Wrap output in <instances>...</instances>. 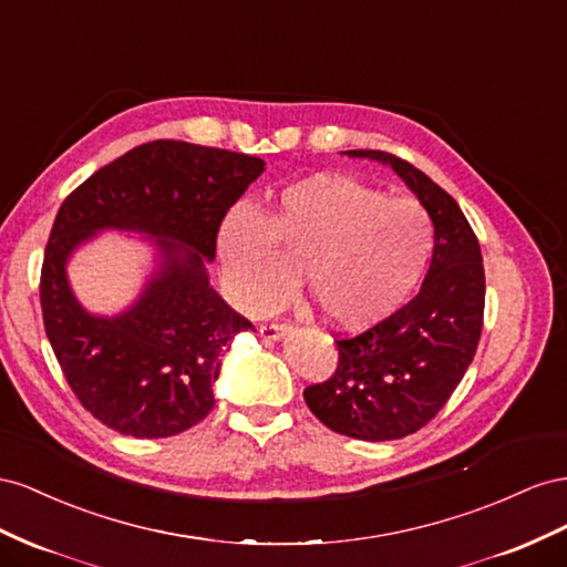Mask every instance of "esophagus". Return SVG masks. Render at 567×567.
Instances as JSON below:
<instances>
[{
	"label": "esophagus",
	"instance_id": "esophagus-1",
	"mask_svg": "<svg viewBox=\"0 0 567 567\" xmlns=\"http://www.w3.org/2000/svg\"><path fill=\"white\" fill-rule=\"evenodd\" d=\"M289 330H292V326H287V322H261V326H258V334L266 339H280Z\"/></svg>",
	"mask_w": 567,
	"mask_h": 567
}]
</instances>
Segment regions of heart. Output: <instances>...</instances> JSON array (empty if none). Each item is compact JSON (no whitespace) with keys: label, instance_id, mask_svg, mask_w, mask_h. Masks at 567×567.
Returning <instances> with one entry per match:
<instances>
[{"label":"heart","instance_id":"heart-1","mask_svg":"<svg viewBox=\"0 0 567 567\" xmlns=\"http://www.w3.org/2000/svg\"><path fill=\"white\" fill-rule=\"evenodd\" d=\"M432 247L423 206L347 175L289 185L268 216L235 208L218 235L225 292L241 311L278 306L299 270L303 292L344 330L394 313L423 278Z\"/></svg>","mask_w":567,"mask_h":567}]
</instances>
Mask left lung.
Wrapping results in <instances>:
<instances>
[{
  "instance_id": "obj_1",
  "label": "left lung",
  "mask_w": 567,
  "mask_h": 567,
  "mask_svg": "<svg viewBox=\"0 0 567 567\" xmlns=\"http://www.w3.org/2000/svg\"><path fill=\"white\" fill-rule=\"evenodd\" d=\"M390 164L434 223V251L420 292L359 334H337V370L303 390L330 430L365 442L401 440L444 409L473 363L484 322V266L461 206L430 177L390 152L351 150Z\"/></svg>"
}]
</instances>
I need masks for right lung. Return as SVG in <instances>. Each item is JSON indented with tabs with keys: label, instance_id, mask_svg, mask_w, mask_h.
Wrapping results in <instances>:
<instances>
[{
	"label": "right lung",
	"instance_id": "1",
	"mask_svg": "<svg viewBox=\"0 0 567 567\" xmlns=\"http://www.w3.org/2000/svg\"><path fill=\"white\" fill-rule=\"evenodd\" d=\"M264 166L249 154L154 140L63 199L40 272L42 320L63 378L102 425L158 440L212 413L220 353L254 326L208 287L204 264L216 256L220 223ZM100 227L156 234L167 254L165 272L121 319L85 315L62 272L68 254Z\"/></svg>",
	"mask_w": 567,
	"mask_h": 567
}]
</instances>
